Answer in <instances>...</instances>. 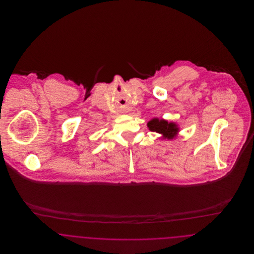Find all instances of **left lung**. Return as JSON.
I'll return each mask as SVG.
<instances>
[{
  "instance_id": "1",
  "label": "left lung",
  "mask_w": 254,
  "mask_h": 254,
  "mask_svg": "<svg viewBox=\"0 0 254 254\" xmlns=\"http://www.w3.org/2000/svg\"><path fill=\"white\" fill-rule=\"evenodd\" d=\"M149 130L163 134L165 138L172 139L178 132V127L173 123H168L165 120H159L157 118L152 119L147 123Z\"/></svg>"
}]
</instances>
